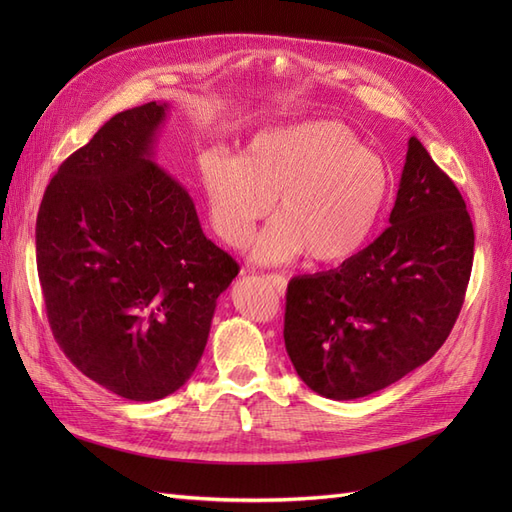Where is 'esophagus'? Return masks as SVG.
Segmentation results:
<instances>
[{
	"label": "esophagus",
	"instance_id": "1",
	"mask_svg": "<svg viewBox=\"0 0 512 512\" xmlns=\"http://www.w3.org/2000/svg\"><path fill=\"white\" fill-rule=\"evenodd\" d=\"M267 282H269L277 292H280V294L286 292V277H284V275L271 273V275H267Z\"/></svg>",
	"mask_w": 512,
	"mask_h": 512
}]
</instances>
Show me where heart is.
<instances>
[{
  "instance_id": "obj_1",
  "label": "heart",
  "mask_w": 512,
  "mask_h": 512,
  "mask_svg": "<svg viewBox=\"0 0 512 512\" xmlns=\"http://www.w3.org/2000/svg\"><path fill=\"white\" fill-rule=\"evenodd\" d=\"M198 166L211 226L230 247L250 241L277 200V218L252 250L260 265L303 256L322 267L346 265L374 239L393 196L391 166L333 119L260 130L243 156L211 147Z\"/></svg>"
}]
</instances>
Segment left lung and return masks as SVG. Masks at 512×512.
I'll list each match as a JSON object with an SVG mask.
<instances>
[{"instance_id": "1", "label": "left lung", "mask_w": 512, "mask_h": 512, "mask_svg": "<svg viewBox=\"0 0 512 512\" xmlns=\"http://www.w3.org/2000/svg\"><path fill=\"white\" fill-rule=\"evenodd\" d=\"M389 224L346 265L288 284L286 352L322 397L359 399L401 380L440 350L461 312L472 220L414 136Z\"/></svg>"}]
</instances>
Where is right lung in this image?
Here are the masks:
<instances>
[{
	"mask_svg": "<svg viewBox=\"0 0 512 512\" xmlns=\"http://www.w3.org/2000/svg\"><path fill=\"white\" fill-rule=\"evenodd\" d=\"M166 102L117 113L59 166L36 222L53 335L87 378L130 401L190 380L239 265L156 164Z\"/></svg>",
	"mask_w": 512,
	"mask_h": 512,
	"instance_id": "1",
	"label": "right lung"
}]
</instances>
